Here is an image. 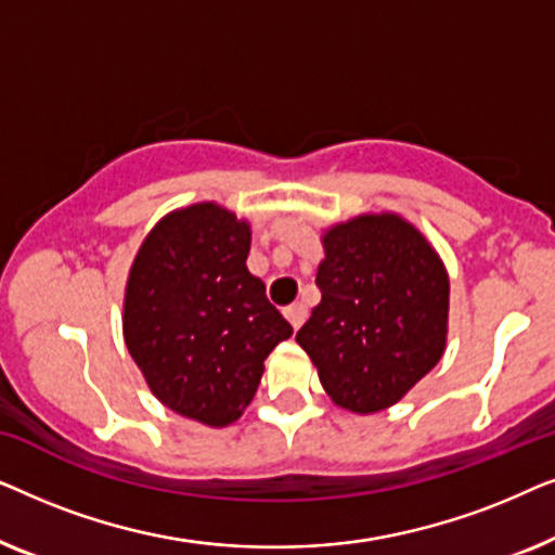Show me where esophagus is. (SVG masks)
I'll return each instance as SVG.
<instances>
[{
	"label": "esophagus",
	"instance_id": "34e87169",
	"mask_svg": "<svg viewBox=\"0 0 555 555\" xmlns=\"http://www.w3.org/2000/svg\"><path fill=\"white\" fill-rule=\"evenodd\" d=\"M285 318H287V321H291L293 328H300L302 321H306V318H308V308L302 306V302H293V306L285 308Z\"/></svg>",
	"mask_w": 555,
	"mask_h": 555
}]
</instances>
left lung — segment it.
I'll use <instances>...</instances> for the list:
<instances>
[{"label":"left lung","instance_id":"obj_1","mask_svg":"<svg viewBox=\"0 0 555 555\" xmlns=\"http://www.w3.org/2000/svg\"><path fill=\"white\" fill-rule=\"evenodd\" d=\"M321 242V302L295 340L333 404L376 414L442 359L450 275L429 240L397 211L336 222Z\"/></svg>","mask_w":555,"mask_h":555}]
</instances>
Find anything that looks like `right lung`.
Listing matches in <instances>:
<instances>
[{
	"instance_id": "right-lung-1",
	"label": "right lung",
	"mask_w": 555,
	"mask_h": 555,
	"mask_svg": "<svg viewBox=\"0 0 555 555\" xmlns=\"http://www.w3.org/2000/svg\"><path fill=\"white\" fill-rule=\"evenodd\" d=\"M249 222L217 202L158 219L126 280L124 340L166 409L204 427L237 422L264 359L293 325L247 270Z\"/></svg>"
}]
</instances>
